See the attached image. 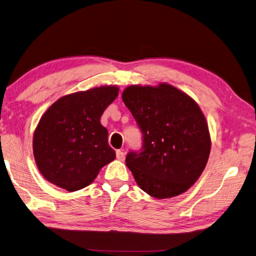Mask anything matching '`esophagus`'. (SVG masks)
<instances>
[{"instance_id": "obj_1", "label": "esophagus", "mask_w": 256, "mask_h": 256, "mask_svg": "<svg viewBox=\"0 0 256 256\" xmlns=\"http://www.w3.org/2000/svg\"><path fill=\"white\" fill-rule=\"evenodd\" d=\"M116 158H118L119 160H124V152L122 150H116Z\"/></svg>"}]
</instances>
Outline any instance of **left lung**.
<instances>
[{
	"label": "left lung",
	"mask_w": 256,
	"mask_h": 256,
	"mask_svg": "<svg viewBox=\"0 0 256 256\" xmlns=\"http://www.w3.org/2000/svg\"><path fill=\"white\" fill-rule=\"evenodd\" d=\"M122 101L142 134V150L126 158L137 184L156 199L190 189L212 148L208 124L196 102L166 83L130 85L122 92Z\"/></svg>",
	"instance_id": "obj_1"
}]
</instances>
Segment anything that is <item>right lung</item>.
I'll return each mask as SVG.
<instances>
[{"label":"right lung","instance_id":"obj_1","mask_svg":"<svg viewBox=\"0 0 256 256\" xmlns=\"http://www.w3.org/2000/svg\"><path fill=\"white\" fill-rule=\"evenodd\" d=\"M118 86L94 88L62 96L44 112L34 134L40 173L67 191L88 186L116 158L101 116L118 96Z\"/></svg>","mask_w":256,"mask_h":256}]
</instances>
